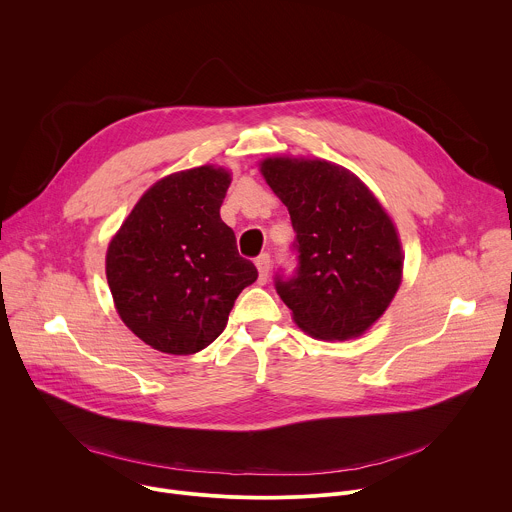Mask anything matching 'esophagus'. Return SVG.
<instances>
[{
  "label": "esophagus",
  "mask_w": 512,
  "mask_h": 512,
  "mask_svg": "<svg viewBox=\"0 0 512 512\" xmlns=\"http://www.w3.org/2000/svg\"><path fill=\"white\" fill-rule=\"evenodd\" d=\"M255 265H257V269H259V281L265 283V281L269 279V269H271V257H269V253H261V255L257 257Z\"/></svg>",
  "instance_id": "esophagus-1"
}]
</instances>
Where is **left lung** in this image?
<instances>
[{"instance_id": "left-lung-1", "label": "left lung", "mask_w": 512, "mask_h": 512, "mask_svg": "<svg viewBox=\"0 0 512 512\" xmlns=\"http://www.w3.org/2000/svg\"><path fill=\"white\" fill-rule=\"evenodd\" d=\"M261 172L296 233V269L275 275L279 298L316 338L360 336L401 283L403 255L391 218L367 186L336 164L269 158Z\"/></svg>"}]
</instances>
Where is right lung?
Returning <instances> with one entry per match:
<instances>
[{
    "label": "right lung",
    "instance_id": "1",
    "mask_svg": "<svg viewBox=\"0 0 512 512\" xmlns=\"http://www.w3.org/2000/svg\"><path fill=\"white\" fill-rule=\"evenodd\" d=\"M231 174L200 166L141 196L107 251V281L125 326L168 354L218 338L257 267L221 218Z\"/></svg>",
    "mask_w": 512,
    "mask_h": 512
}]
</instances>
